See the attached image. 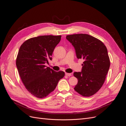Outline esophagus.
Segmentation results:
<instances>
[{"mask_svg": "<svg viewBox=\"0 0 126 126\" xmlns=\"http://www.w3.org/2000/svg\"><path fill=\"white\" fill-rule=\"evenodd\" d=\"M65 75H66V76H68V77H70V76H71V74H70V73H67V72H66Z\"/></svg>", "mask_w": 126, "mask_h": 126, "instance_id": "esophagus-1", "label": "esophagus"}]
</instances>
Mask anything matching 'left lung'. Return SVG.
<instances>
[{"label": "left lung", "instance_id": "obj_1", "mask_svg": "<svg viewBox=\"0 0 126 126\" xmlns=\"http://www.w3.org/2000/svg\"><path fill=\"white\" fill-rule=\"evenodd\" d=\"M74 47L78 59H82L81 72H75L78 79L74 89L82 96L89 97L99 90L110 67L107 49L102 42L88 34L67 35Z\"/></svg>", "mask_w": 126, "mask_h": 126}]
</instances>
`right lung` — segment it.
Segmentation results:
<instances>
[{
    "instance_id": "right-lung-1",
    "label": "right lung",
    "mask_w": 126,
    "mask_h": 126,
    "mask_svg": "<svg viewBox=\"0 0 126 126\" xmlns=\"http://www.w3.org/2000/svg\"><path fill=\"white\" fill-rule=\"evenodd\" d=\"M62 36L45 35L31 38L22 44L16 58V66L22 83L29 92L44 98L55 90L63 71H55L46 67Z\"/></svg>"
}]
</instances>
